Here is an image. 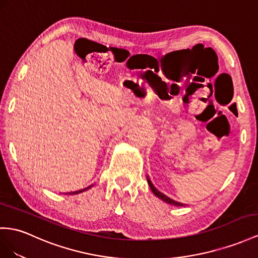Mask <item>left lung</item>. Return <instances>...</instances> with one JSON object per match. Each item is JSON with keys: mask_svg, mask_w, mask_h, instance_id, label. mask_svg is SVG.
I'll return each instance as SVG.
<instances>
[{"mask_svg": "<svg viewBox=\"0 0 258 258\" xmlns=\"http://www.w3.org/2000/svg\"><path fill=\"white\" fill-rule=\"evenodd\" d=\"M147 182H148V185H149V187H150V189H151V192H153L158 198H160V200L163 201L164 203L170 204V205H173V206H186V205H184V204H182V203H179V202H175V201H173V200H171L170 197H168V196H166L164 194H162L161 192H159V190H158V189L154 186V184L151 183V181H150L148 175H147Z\"/></svg>", "mask_w": 258, "mask_h": 258, "instance_id": "1", "label": "left lung"}]
</instances>
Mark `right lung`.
I'll use <instances>...</instances> for the list:
<instances>
[{"mask_svg": "<svg viewBox=\"0 0 258 258\" xmlns=\"http://www.w3.org/2000/svg\"><path fill=\"white\" fill-rule=\"evenodd\" d=\"M91 186H92V185H90V186H88V187H86V188H83V189H79V190H75V192L66 193V194H69V195H74V194H79V193H83V192H85V190H87V189H89V188H90Z\"/></svg>", "mask_w": 258, "mask_h": 258, "instance_id": "add662e5", "label": "right lung"}]
</instances>
